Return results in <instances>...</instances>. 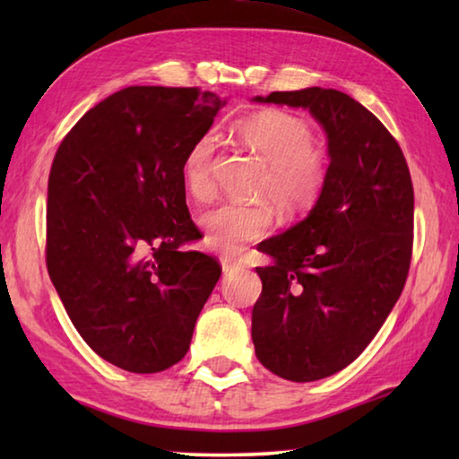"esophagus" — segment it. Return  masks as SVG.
Instances as JSON below:
<instances>
[{
	"label": "esophagus",
	"instance_id": "1",
	"mask_svg": "<svg viewBox=\"0 0 459 459\" xmlns=\"http://www.w3.org/2000/svg\"><path fill=\"white\" fill-rule=\"evenodd\" d=\"M221 263H222L224 273H230V271H235L240 265L235 257H221Z\"/></svg>",
	"mask_w": 459,
	"mask_h": 459
}]
</instances>
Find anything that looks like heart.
<instances>
[{
    "instance_id": "heart-1",
    "label": "heart",
    "mask_w": 459,
    "mask_h": 459,
    "mask_svg": "<svg viewBox=\"0 0 459 459\" xmlns=\"http://www.w3.org/2000/svg\"><path fill=\"white\" fill-rule=\"evenodd\" d=\"M237 135L265 161L253 204H222L200 219L206 245L216 253L235 255L265 237L273 227V206L287 216L307 212L328 182V155L314 145V131L299 115L265 108L237 123ZM216 137L202 135L184 160V188L194 200L211 202L214 186ZM270 202L267 203L266 200Z\"/></svg>"
}]
</instances>
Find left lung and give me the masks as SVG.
<instances>
[{"mask_svg":"<svg viewBox=\"0 0 459 459\" xmlns=\"http://www.w3.org/2000/svg\"><path fill=\"white\" fill-rule=\"evenodd\" d=\"M328 135V182L307 219L259 245L253 344L273 375L309 383L346 368L377 336L413 255V182L401 147L359 100L333 89L271 92Z\"/></svg>","mask_w":459,"mask_h":459,"instance_id":"obj_1","label":"left lung"}]
</instances>
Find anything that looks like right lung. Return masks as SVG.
<instances>
[{"label": "right lung", "mask_w": 459, "mask_h": 459, "mask_svg": "<svg viewBox=\"0 0 459 459\" xmlns=\"http://www.w3.org/2000/svg\"><path fill=\"white\" fill-rule=\"evenodd\" d=\"M224 103L198 87H127L76 121L54 155L46 267L100 359L150 375L180 362L222 267L200 238L184 160Z\"/></svg>", "instance_id": "right-lung-1"}]
</instances>
